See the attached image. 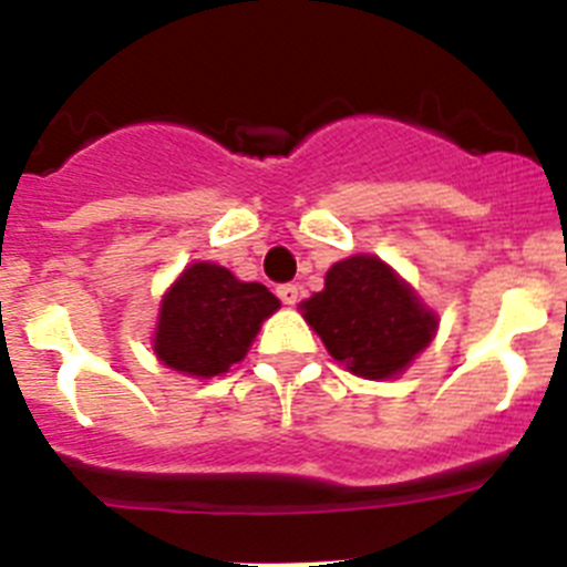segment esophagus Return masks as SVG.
I'll use <instances>...</instances> for the list:
<instances>
[{
    "mask_svg": "<svg viewBox=\"0 0 567 567\" xmlns=\"http://www.w3.org/2000/svg\"><path fill=\"white\" fill-rule=\"evenodd\" d=\"M278 298L287 303V307H295L298 303V287L295 284H284V287H278Z\"/></svg>",
    "mask_w": 567,
    "mask_h": 567,
    "instance_id": "obj_1",
    "label": "esophagus"
}]
</instances>
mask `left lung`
I'll list each match as a JSON object with an SVG mask.
<instances>
[{"label":"left lung","mask_w":567,"mask_h":567,"mask_svg":"<svg viewBox=\"0 0 567 567\" xmlns=\"http://www.w3.org/2000/svg\"><path fill=\"white\" fill-rule=\"evenodd\" d=\"M300 315L327 352L365 380L403 374L437 334V312L378 255H352L327 272Z\"/></svg>","instance_id":"left-lung-1"}]
</instances>
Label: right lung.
Wrapping results in <instances>:
<instances>
[{
  "label": "right lung",
  "mask_w": 567,
  "mask_h": 567,
  "mask_svg": "<svg viewBox=\"0 0 567 567\" xmlns=\"http://www.w3.org/2000/svg\"><path fill=\"white\" fill-rule=\"evenodd\" d=\"M280 309L264 284L238 280L213 260H195L164 292L153 352L173 372L209 380L247 358L260 323Z\"/></svg>",
  "instance_id": "1"
}]
</instances>
